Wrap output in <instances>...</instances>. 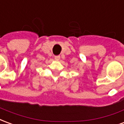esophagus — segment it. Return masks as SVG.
Segmentation results:
<instances>
[{
	"mask_svg": "<svg viewBox=\"0 0 124 124\" xmlns=\"http://www.w3.org/2000/svg\"><path fill=\"white\" fill-rule=\"evenodd\" d=\"M54 59L58 61V60H59L60 59V56H54Z\"/></svg>",
	"mask_w": 124,
	"mask_h": 124,
	"instance_id": "obj_1",
	"label": "esophagus"
}]
</instances>
